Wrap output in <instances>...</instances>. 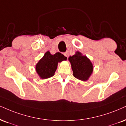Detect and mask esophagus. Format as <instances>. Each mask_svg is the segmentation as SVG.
<instances>
[{"label":"esophagus","instance_id":"34e87169","mask_svg":"<svg viewBox=\"0 0 126 126\" xmlns=\"http://www.w3.org/2000/svg\"><path fill=\"white\" fill-rule=\"evenodd\" d=\"M63 55H65V57H67V58H68V53H67V52H65V53H63Z\"/></svg>","mask_w":126,"mask_h":126}]
</instances>
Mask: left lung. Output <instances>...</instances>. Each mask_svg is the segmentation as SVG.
I'll return each mask as SVG.
<instances>
[{"mask_svg": "<svg viewBox=\"0 0 126 126\" xmlns=\"http://www.w3.org/2000/svg\"><path fill=\"white\" fill-rule=\"evenodd\" d=\"M71 64L74 77L82 81H86L94 69L92 63L86 56L82 55L79 51L68 58Z\"/></svg>", "mask_w": 126, "mask_h": 126, "instance_id": "left-lung-1", "label": "left lung"}]
</instances>
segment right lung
<instances>
[{"instance_id":"1","label":"right lung","mask_w":126,"mask_h":126,"mask_svg":"<svg viewBox=\"0 0 126 126\" xmlns=\"http://www.w3.org/2000/svg\"><path fill=\"white\" fill-rule=\"evenodd\" d=\"M66 60V57L60 52L52 55L47 51L36 64L35 70L41 79L49 78L54 75L59 62Z\"/></svg>"}]
</instances>
